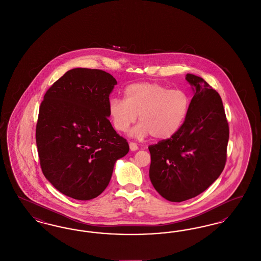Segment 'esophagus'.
Masks as SVG:
<instances>
[{"instance_id":"obj_1","label":"esophagus","mask_w":261,"mask_h":261,"mask_svg":"<svg viewBox=\"0 0 261 261\" xmlns=\"http://www.w3.org/2000/svg\"><path fill=\"white\" fill-rule=\"evenodd\" d=\"M129 148H130V150H132V151H135L138 149V146H137L136 143H133V142H131V143H129Z\"/></svg>"}]
</instances>
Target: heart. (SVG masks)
<instances>
[{
  "instance_id": "1",
  "label": "heart",
  "mask_w": 261,
  "mask_h": 261,
  "mask_svg": "<svg viewBox=\"0 0 261 261\" xmlns=\"http://www.w3.org/2000/svg\"><path fill=\"white\" fill-rule=\"evenodd\" d=\"M191 98L181 89L170 90L159 83H134L124 90V99L113 98L109 103V115L115 130L126 132L139 115L131 134L166 140L176 135L186 122Z\"/></svg>"
}]
</instances>
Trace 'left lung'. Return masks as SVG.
I'll return each mask as SVG.
<instances>
[{
    "mask_svg": "<svg viewBox=\"0 0 261 261\" xmlns=\"http://www.w3.org/2000/svg\"><path fill=\"white\" fill-rule=\"evenodd\" d=\"M194 97L186 122L173 137L149 146V179L164 199L181 202L204 192L226 162L229 126L222 99L197 75H186Z\"/></svg>",
    "mask_w": 261,
    "mask_h": 261,
    "instance_id": "1",
    "label": "left lung"
}]
</instances>
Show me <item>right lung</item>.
<instances>
[{"label":"right lung","mask_w":261,"mask_h":261,"mask_svg":"<svg viewBox=\"0 0 261 261\" xmlns=\"http://www.w3.org/2000/svg\"><path fill=\"white\" fill-rule=\"evenodd\" d=\"M112 75L73 68L47 91L41 103L36 144L42 171L62 194L97 198L108 187L114 164L129 146L109 120Z\"/></svg>","instance_id":"right-lung-1"}]
</instances>
